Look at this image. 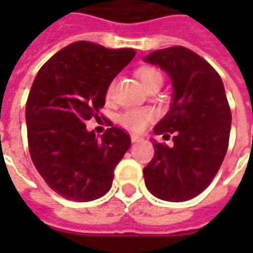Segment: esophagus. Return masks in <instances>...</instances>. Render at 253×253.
Returning a JSON list of instances; mask_svg holds the SVG:
<instances>
[{
  "mask_svg": "<svg viewBox=\"0 0 253 253\" xmlns=\"http://www.w3.org/2000/svg\"><path fill=\"white\" fill-rule=\"evenodd\" d=\"M131 141L133 142V143H135V142L142 141V136H139V135H135V133H133V135H131Z\"/></svg>",
  "mask_w": 253,
  "mask_h": 253,
  "instance_id": "1",
  "label": "esophagus"
}]
</instances>
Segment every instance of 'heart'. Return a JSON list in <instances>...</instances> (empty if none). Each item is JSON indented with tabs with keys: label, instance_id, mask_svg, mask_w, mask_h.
<instances>
[{
	"label": "heart",
	"instance_id": "obj_1",
	"mask_svg": "<svg viewBox=\"0 0 253 253\" xmlns=\"http://www.w3.org/2000/svg\"><path fill=\"white\" fill-rule=\"evenodd\" d=\"M136 76L146 90L153 88V87L159 88L163 84V74L159 69H156L153 66H142L136 70ZM112 90H114V80L110 82L105 88L107 98L111 97ZM152 118H153V112L149 108H133V110H128V111L120 114L118 122L124 128H126L129 131L139 132L146 126V124L151 121Z\"/></svg>",
	"mask_w": 253,
	"mask_h": 253
}]
</instances>
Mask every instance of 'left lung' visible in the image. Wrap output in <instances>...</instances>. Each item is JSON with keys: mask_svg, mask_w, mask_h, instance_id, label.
<instances>
[{"mask_svg": "<svg viewBox=\"0 0 253 253\" xmlns=\"http://www.w3.org/2000/svg\"><path fill=\"white\" fill-rule=\"evenodd\" d=\"M169 74L173 101L156 124V135L173 133L169 148L155 139V156L143 169L146 189L165 201H187L215 177L228 149L231 110L219 74L183 46L155 50L145 59Z\"/></svg>", "mask_w": 253, "mask_h": 253, "instance_id": "obj_1", "label": "left lung"}]
</instances>
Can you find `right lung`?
Masks as SVG:
<instances>
[{"label":"right lung","instance_id":"obj_1","mask_svg":"<svg viewBox=\"0 0 253 253\" xmlns=\"http://www.w3.org/2000/svg\"><path fill=\"white\" fill-rule=\"evenodd\" d=\"M133 56V49L80 41L53 54L35 77L25 110L29 153L47 186L64 199L91 201L111 189L131 138L111 126L98 139L84 122L98 118L107 85Z\"/></svg>","mask_w":253,"mask_h":253}]
</instances>
